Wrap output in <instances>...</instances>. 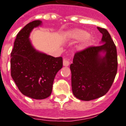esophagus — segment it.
Wrapping results in <instances>:
<instances>
[{
    "instance_id": "1",
    "label": "esophagus",
    "mask_w": 126,
    "mask_h": 126,
    "mask_svg": "<svg viewBox=\"0 0 126 126\" xmlns=\"http://www.w3.org/2000/svg\"><path fill=\"white\" fill-rule=\"evenodd\" d=\"M69 64H70V62H69V60H68L67 59H64L63 60V66H69Z\"/></svg>"
}]
</instances>
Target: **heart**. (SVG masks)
Returning a JSON list of instances; mask_svg holds the SVG:
<instances>
[{
    "label": "heart",
    "mask_w": 126,
    "mask_h": 126,
    "mask_svg": "<svg viewBox=\"0 0 126 126\" xmlns=\"http://www.w3.org/2000/svg\"><path fill=\"white\" fill-rule=\"evenodd\" d=\"M70 37L72 38L76 39L77 40H84L87 39L89 37V34L88 32L84 31V30H77L75 31H72L70 34ZM88 44V41H85L84 43L80 44L79 47V50H83Z\"/></svg>",
    "instance_id": "obj_1"
}]
</instances>
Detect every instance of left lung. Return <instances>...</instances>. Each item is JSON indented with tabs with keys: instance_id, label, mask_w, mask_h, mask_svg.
Instances as JSON below:
<instances>
[{
	"instance_id": "1",
	"label": "left lung",
	"mask_w": 126,
	"mask_h": 126,
	"mask_svg": "<svg viewBox=\"0 0 126 126\" xmlns=\"http://www.w3.org/2000/svg\"><path fill=\"white\" fill-rule=\"evenodd\" d=\"M102 34L101 46L76 53L70 66L73 95L91 101L106 94L117 71V49L107 30L97 27Z\"/></svg>"
}]
</instances>
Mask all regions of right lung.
<instances>
[{
	"instance_id": "1",
	"label": "right lung",
	"mask_w": 126,
	"mask_h": 126,
	"mask_svg": "<svg viewBox=\"0 0 126 126\" xmlns=\"http://www.w3.org/2000/svg\"><path fill=\"white\" fill-rule=\"evenodd\" d=\"M42 25L36 20L17 34L11 53V76L23 95L43 99L51 95L56 74L63 67L62 57H54L34 48L30 39L34 28Z\"/></svg>"
}]
</instances>
